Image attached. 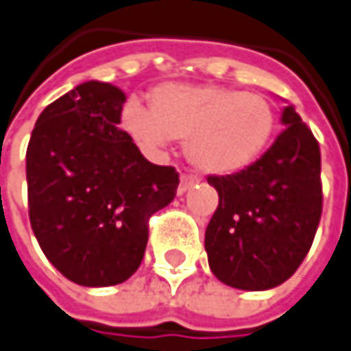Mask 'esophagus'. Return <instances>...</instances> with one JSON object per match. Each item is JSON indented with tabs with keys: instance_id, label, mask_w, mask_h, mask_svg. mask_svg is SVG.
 Wrapping results in <instances>:
<instances>
[{
	"instance_id": "34e87169",
	"label": "esophagus",
	"mask_w": 351,
	"mask_h": 351,
	"mask_svg": "<svg viewBox=\"0 0 351 351\" xmlns=\"http://www.w3.org/2000/svg\"><path fill=\"white\" fill-rule=\"evenodd\" d=\"M195 183H199V178L193 176V173H182V180H180V185H178V195H183L189 187H193Z\"/></svg>"
}]
</instances>
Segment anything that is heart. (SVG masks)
Masks as SVG:
<instances>
[{"instance_id": "obj_1", "label": "heart", "mask_w": 351, "mask_h": 351, "mask_svg": "<svg viewBox=\"0 0 351 351\" xmlns=\"http://www.w3.org/2000/svg\"><path fill=\"white\" fill-rule=\"evenodd\" d=\"M276 121L267 97L221 86L164 84L150 93V109L130 101L123 111L125 128L146 148L187 141L191 164L215 176L252 166L271 141Z\"/></svg>"}]
</instances>
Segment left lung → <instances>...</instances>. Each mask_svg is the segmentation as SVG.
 I'll list each match as a JSON object with an SVG mask.
<instances>
[{
  "label": "left lung",
  "mask_w": 351,
  "mask_h": 351,
  "mask_svg": "<svg viewBox=\"0 0 351 351\" xmlns=\"http://www.w3.org/2000/svg\"><path fill=\"white\" fill-rule=\"evenodd\" d=\"M285 130L246 169L209 176L219 207L205 230L210 271L244 291L287 281L313 246L322 215L320 148L289 105Z\"/></svg>",
  "instance_id": "obj_1"
}]
</instances>
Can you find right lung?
I'll return each instance as SVG.
<instances>
[{"label": "right lung", "instance_id": "obj_1", "mask_svg": "<svg viewBox=\"0 0 351 351\" xmlns=\"http://www.w3.org/2000/svg\"><path fill=\"white\" fill-rule=\"evenodd\" d=\"M125 93L86 82L40 113L27 148L29 219L62 276L109 287L132 276L148 221L176 197L180 173L141 154L119 128Z\"/></svg>", "mask_w": 351, "mask_h": 351}]
</instances>
